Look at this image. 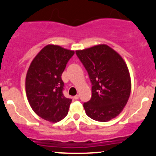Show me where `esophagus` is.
I'll list each match as a JSON object with an SVG mask.
<instances>
[{
	"label": "esophagus",
	"instance_id": "obj_1",
	"mask_svg": "<svg viewBox=\"0 0 156 156\" xmlns=\"http://www.w3.org/2000/svg\"><path fill=\"white\" fill-rule=\"evenodd\" d=\"M79 97H80L79 95L76 94V96H74V99H75V100H77V99H79Z\"/></svg>",
	"mask_w": 156,
	"mask_h": 156
}]
</instances>
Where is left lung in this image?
I'll list each match as a JSON object with an SVG mask.
<instances>
[{
  "instance_id": "8db88e82",
  "label": "left lung",
  "mask_w": 156,
  "mask_h": 156,
  "mask_svg": "<svg viewBox=\"0 0 156 156\" xmlns=\"http://www.w3.org/2000/svg\"><path fill=\"white\" fill-rule=\"evenodd\" d=\"M91 83V98L83 103L86 114L99 122L119 115L130 94L131 81L126 63L105 44L76 51Z\"/></svg>"
}]
</instances>
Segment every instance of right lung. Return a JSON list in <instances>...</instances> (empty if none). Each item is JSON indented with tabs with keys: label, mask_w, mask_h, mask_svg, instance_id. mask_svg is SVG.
Segmentation results:
<instances>
[{
	"label": "right lung",
	"mask_w": 156,
	"mask_h": 156,
	"mask_svg": "<svg viewBox=\"0 0 156 156\" xmlns=\"http://www.w3.org/2000/svg\"><path fill=\"white\" fill-rule=\"evenodd\" d=\"M74 55L58 45H47L32 61L26 78V92L31 108L45 120L56 122L67 115L72 99L63 94L62 74Z\"/></svg>",
	"instance_id": "1"
}]
</instances>
